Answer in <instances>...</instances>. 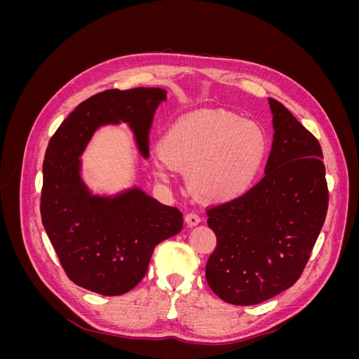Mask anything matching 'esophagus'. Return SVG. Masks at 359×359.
Wrapping results in <instances>:
<instances>
[{
    "label": "esophagus",
    "mask_w": 359,
    "mask_h": 359,
    "mask_svg": "<svg viewBox=\"0 0 359 359\" xmlns=\"http://www.w3.org/2000/svg\"><path fill=\"white\" fill-rule=\"evenodd\" d=\"M199 223H201V217L198 214L190 212V214L186 215V224L189 227H194V226H198Z\"/></svg>",
    "instance_id": "obj_1"
}]
</instances>
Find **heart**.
<instances>
[{
    "mask_svg": "<svg viewBox=\"0 0 359 359\" xmlns=\"http://www.w3.org/2000/svg\"><path fill=\"white\" fill-rule=\"evenodd\" d=\"M264 130L224 109L180 116L158 142L154 175L170 182L186 169L190 191L203 202L241 198L255 184L268 156Z\"/></svg>",
    "mask_w": 359,
    "mask_h": 359,
    "instance_id": "1",
    "label": "heart"
}]
</instances>
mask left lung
Listing matches in <instances>:
<instances>
[{"label": "left lung", "mask_w": 359, "mask_h": 359, "mask_svg": "<svg viewBox=\"0 0 359 359\" xmlns=\"http://www.w3.org/2000/svg\"><path fill=\"white\" fill-rule=\"evenodd\" d=\"M274 139L265 177L206 211L217 247L205 276L217 297L255 306L295 285L327 217L322 148L286 107L268 99Z\"/></svg>", "instance_id": "8db88e82"}]
</instances>
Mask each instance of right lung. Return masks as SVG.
<instances>
[{
  "label": "right lung",
  "instance_id": "obj_1",
  "mask_svg": "<svg viewBox=\"0 0 359 359\" xmlns=\"http://www.w3.org/2000/svg\"><path fill=\"white\" fill-rule=\"evenodd\" d=\"M166 100L161 88L107 90L82 102L49 140L43 161L41 223L50 244L78 286L116 297L147 274L154 247L182 229L178 208L163 205L139 187L97 196L81 177L79 157L95 130L126 123L140 156H149V128Z\"/></svg>",
  "mask_w": 359,
  "mask_h": 359
}]
</instances>
